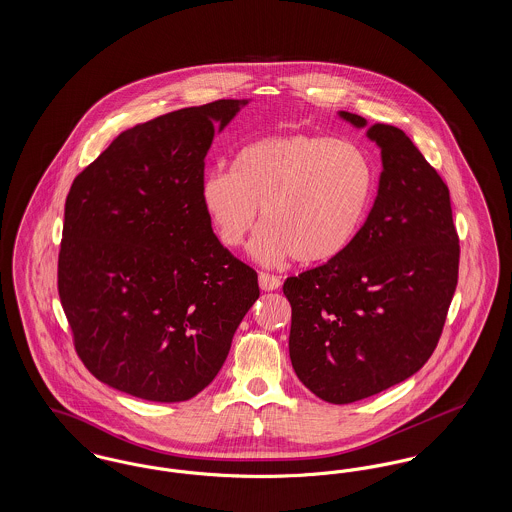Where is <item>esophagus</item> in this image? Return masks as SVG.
<instances>
[{"label": "esophagus", "instance_id": "esophagus-1", "mask_svg": "<svg viewBox=\"0 0 512 512\" xmlns=\"http://www.w3.org/2000/svg\"><path fill=\"white\" fill-rule=\"evenodd\" d=\"M259 286H261V290H265V292L278 290V288H280V278L274 276V274H268V272H261V274H259Z\"/></svg>", "mask_w": 512, "mask_h": 512}]
</instances>
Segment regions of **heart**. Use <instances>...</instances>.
Listing matches in <instances>:
<instances>
[{"label":"heart","instance_id":"obj_1","mask_svg":"<svg viewBox=\"0 0 512 512\" xmlns=\"http://www.w3.org/2000/svg\"><path fill=\"white\" fill-rule=\"evenodd\" d=\"M376 176L365 149L307 132L267 134L245 144L234 169L209 171L201 203L220 242L240 247L259 219L251 244L265 265L288 257L328 263L343 255L365 224Z\"/></svg>","mask_w":512,"mask_h":512}]
</instances>
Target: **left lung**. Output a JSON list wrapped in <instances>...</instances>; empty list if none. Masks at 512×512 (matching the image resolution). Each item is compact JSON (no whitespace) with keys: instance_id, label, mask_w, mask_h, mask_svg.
<instances>
[{"instance_id":"8db88e82","label":"left lung","mask_w":512,"mask_h":512,"mask_svg":"<svg viewBox=\"0 0 512 512\" xmlns=\"http://www.w3.org/2000/svg\"><path fill=\"white\" fill-rule=\"evenodd\" d=\"M345 121H366L341 111ZM382 149L376 201L351 247L290 276V359L317 397L347 405L407 380L438 345L459 280L449 188L411 138L372 124Z\"/></svg>"}]
</instances>
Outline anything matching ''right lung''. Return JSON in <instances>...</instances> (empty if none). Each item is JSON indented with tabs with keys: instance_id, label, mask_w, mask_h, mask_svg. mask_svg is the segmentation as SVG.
<instances>
[{
	"instance_id": "1",
	"label": "right lung",
	"mask_w": 512,
	"mask_h": 512,
	"mask_svg": "<svg viewBox=\"0 0 512 512\" xmlns=\"http://www.w3.org/2000/svg\"><path fill=\"white\" fill-rule=\"evenodd\" d=\"M245 103L136 124L74 178L57 290L80 361L115 390L192 399L259 299L257 272L220 244L199 192L217 122L222 130Z\"/></svg>"
}]
</instances>
